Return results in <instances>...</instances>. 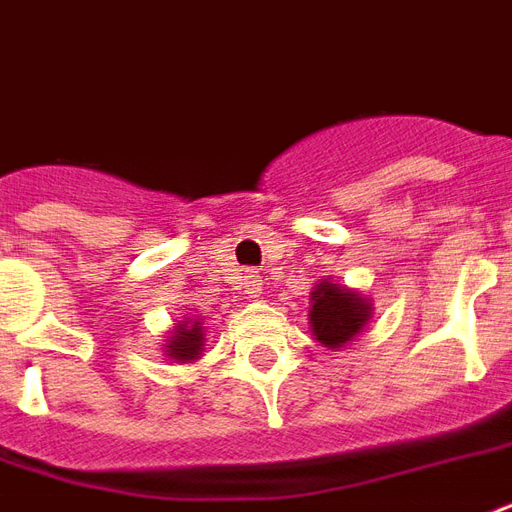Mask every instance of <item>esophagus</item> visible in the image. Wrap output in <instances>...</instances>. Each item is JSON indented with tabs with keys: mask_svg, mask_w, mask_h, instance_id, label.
<instances>
[{
	"mask_svg": "<svg viewBox=\"0 0 512 512\" xmlns=\"http://www.w3.org/2000/svg\"><path fill=\"white\" fill-rule=\"evenodd\" d=\"M244 287H247V295L257 298V295H260V290H263V279H260V273L249 271L247 276H244Z\"/></svg>",
	"mask_w": 512,
	"mask_h": 512,
	"instance_id": "obj_1",
	"label": "esophagus"
}]
</instances>
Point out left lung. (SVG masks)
<instances>
[{
    "label": "left lung",
    "instance_id": "left-lung-1",
    "mask_svg": "<svg viewBox=\"0 0 512 512\" xmlns=\"http://www.w3.org/2000/svg\"><path fill=\"white\" fill-rule=\"evenodd\" d=\"M370 319H373V303L360 290L335 284L333 279H322L311 290L308 325L314 338L327 349L341 351L346 343L365 333Z\"/></svg>",
    "mask_w": 512,
    "mask_h": 512
}]
</instances>
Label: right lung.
I'll use <instances>...</instances> for the list:
<instances>
[{"label": "right lung", "mask_w": 512, "mask_h": 512, "mask_svg": "<svg viewBox=\"0 0 512 512\" xmlns=\"http://www.w3.org/2000/svg\"><path fill=\"white\" fill-rule=\"evenodd\" d=\"M204 341V322H198V319H182L166 335L163 354L174 362H195L204 354Z\"/></svg>", "instance_id": "add662e5"}]
</instances>
